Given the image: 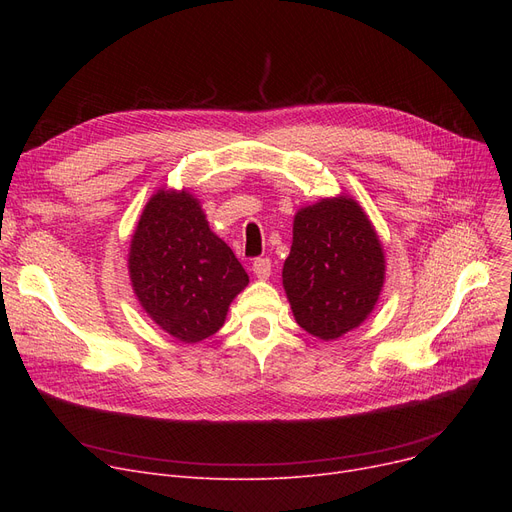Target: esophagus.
Returning a JSON list of instances; mask_svg holds the SVG:
<instances>
[{"mask_svg":"<svg viewBox=\"0 0 512 512\" xmlns=\"http://www.w3.org/2000/svg\"><path fill=\"white\" fill-rule=\"evenodd\" d=\"M253 274H255L259 280L270 278V274H272V261L267 259V257H257V259L253 261Z\"/></svg>","mask_w":512,"mask_h":512,"instance_id":"1","label":"esophagus"}]
</instances>
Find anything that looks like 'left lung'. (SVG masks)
<instances>
[{
	"label": "left lung",
	"mask_w": 512,
	"mask_h": 512,
	"mask_svg": "<svg viewBox=\"0 0 512 512\" xmlns=\"http://www.w3.org/2000/svg\"><path fill=\"white\" fill-rule=\"evenodd\" d=\"M282 280L305 332L336 340L361 326L384 284V251L357 201L321 199L294 215Z\"/></svg>",
	"instance_id": "1"
}]
</instances>
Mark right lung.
Segmentation results:
<instances>
[{"instance_id":"1","label":"right lung","mask_w":512,"mask_h":512,"mask_svg":"<svg viewBox=\"0 0 512 512\" xmlns=\"http://www.w3.org/2000/svg\"><path fill=\"white\" fill-rule=\"evenodd\" d=\"M132 288L157 326L182 342H201L224 326L247 272L188 193L159 191L132 236Z\"/></svg>"}]
</instances>
